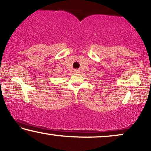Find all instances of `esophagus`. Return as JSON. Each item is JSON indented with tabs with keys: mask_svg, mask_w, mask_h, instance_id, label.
Instances as JSON below:
<instances>
[{
	"mask_svg": "<svg viewBox=\"0 0 151 151\" xmlns=\"http://www.w3.org/2000/svg\"><path fill=\"white\" fill-rule=\"evenodd\" d=\"M74 73H76V74H78V73H79L80 72V71L79 70H74Z\"/></svg>",
	"mask_w": 151,
	"mask_h": 151,
	"instance_id": "obj_1",
	"label": "esophagus"
}]
</instances>
